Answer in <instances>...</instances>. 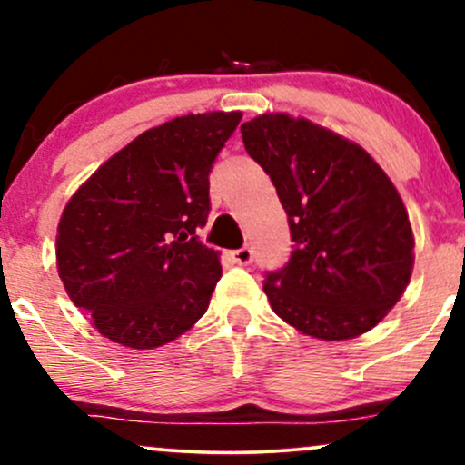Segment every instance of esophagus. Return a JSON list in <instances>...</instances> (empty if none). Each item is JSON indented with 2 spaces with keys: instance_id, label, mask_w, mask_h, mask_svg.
<instances>
[{
  "instance_id": "1",
  "label": "esophagus",
  "mask_w": 465,
  "mask_h": 465,
  "mask_svg": "<svg viewBox=\"0 0 465 465\" xmlns=\"http://www.w3.org/2000/svg\"><path fill=\"white\" fill-rule=\"evenodd\" d=\"M232 260L236 264H240V266H247V264H251L253 262V251H251V247H242V249H236V251H232Z\"/></svg>"
}]
</instances>
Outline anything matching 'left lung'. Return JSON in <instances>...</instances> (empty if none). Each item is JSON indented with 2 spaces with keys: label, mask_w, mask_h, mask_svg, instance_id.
Listing matches in <instances>:
<instances>
[{
  "label": "left lung",
  "mask_w": 465,
  "mask_h": 465,
  "mask_svg": "<svg viewBox=\"0 0 465 465\" xmlns=\"http://www.w3.org/2000/svg\"><path fill=\"white\" fill-rule=\"evenodd\" d=\"M288 216L291 258L266 271L277 317L323 341L354 339L396 306L413 269L398 190L359 143L277 114L240 126Z\"/></svg>",
  "instance_id": "left-lung-1"
}]
</instances>
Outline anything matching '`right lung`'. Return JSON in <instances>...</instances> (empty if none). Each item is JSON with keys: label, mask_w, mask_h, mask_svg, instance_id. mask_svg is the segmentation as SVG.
I'll list each match as a JSON object with an SVG mask.
<instances>
[{"label": "right lung", "mask_w": 465, "mask_h": 465, "mask_svg": "<svg viewBox=\"0 0 465 465\" xmlns=\"http://www.w3.org/2000/svg\"><path fill=\"white\" fill-rule=\"evenodd\" d=\"M242 114L183 115L142 133L80 185L58 223L74 306L133 350L170 343L205 314L221 262L201 242L210 173Z\"/></svg>", "instance_id": "1"}]
</instances>
